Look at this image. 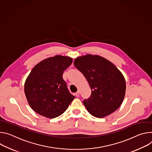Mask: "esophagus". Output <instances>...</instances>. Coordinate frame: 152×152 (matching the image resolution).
I'll return each mask as SVG.
<instances>
[{
  "instance_id": "obj_1",
  "label": "esophagus",
  "mask_w": 152,
  "mask_h": 152,
  "mask_svg": "<svg viewBox=\"0 0 152 152\" xmlns=\"http://www.w3.org/2000/svg\"><path fill=\"white\" fill-rule=\"evenodd\" d=\"M80 95V92L78 91V92H77L76 93H75V96H78Z\"/></svg>"
}]
</instances>
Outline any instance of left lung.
<instances>
[{"instance_id": "left-lung-1", "label": "left lung", "mask_w": 152, "mask_h": 152, "mask_svg": "<svg viewBox=\"0 0 152 152\" xmlns=\"http://www.w3.org/2000/svg\"><path fill=\"white\" fill-rule=\"evenodd\" d=\"M74 64L92 91L90 98L83 102L90 114L102 118L120 107L125 96L126 81L111 61L98 55L86 54L77 57Z\"/></svg>"}]
</instances>
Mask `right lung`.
Instances as JSON below:
<instances>
[{"label":"right lung","mask_w":152,"mask_h":152,"mask_svg":"<svg viewBox=\"0 0 152 152\" xmlns=\"http://www.w3.org/2000/svg\"><path fill=\"white\" fill-rule=\"evenodd\" d=\"M67 56L45 58L33 67L26 79L24 91L33 110L48 118L63 113L74 100L63 79V71L72 63Z\"/></svg>","instance_id":"1"}]
</instances>
